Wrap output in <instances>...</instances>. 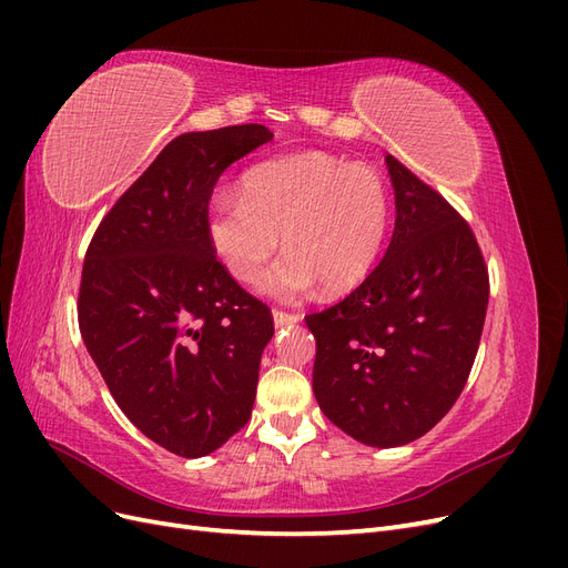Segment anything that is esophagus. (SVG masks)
I'll return each instance as SVG.
<instances>
[{
  "label": "esophagus",
  "instance_id": "esophagus-1",
  "mask_svg": "<svg viewBox=\"0 0 568 568\" xmlns=\"http://www.w3.org/2000/svg\"><path fill=\"white\" fill-rule=\"evenodd\" d=\"M301 320L298 313H286V311H274V324L286 326V324H296Z\"/></svg>",
  "mask_w": 568,
  "mask_h": 568
}]
</instances>
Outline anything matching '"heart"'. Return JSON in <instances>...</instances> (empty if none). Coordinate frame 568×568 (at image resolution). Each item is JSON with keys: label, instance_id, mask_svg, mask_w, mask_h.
<instances>
[{"label": "heart", "instance_id": "b5f03b06", "mask_svg": "<svg viewBox=\"0 0 568 568\" xmlns=\"http://www.w3.org/2000/svg\"><path fill=\"white\" fill-rule=\"evenodd\" d=\"M388 230V192L363 163L322 151L294 153L251 168L242 196L217 194L205 232L232 277L253 282L272 253L286 257L267 274L272 294L296 296L315 282L348 294L367 280Z\"/></svg>", "mask_w": 568, "mask_h": 568}]
</instances>
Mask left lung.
Returning <instances> with one entry per match:
<instances>
[{
    "label": "left lung",
    "mask_w": 568,
    "mask_h": 568,
    "mask_svg": "<svg viewBox=\"0 0 568 568\" xmlns=\"http://www.w3.org/2000/svg\"><path fill=\"white\" fill-rule=\"evenodd\" d=\"M386 163L398 215L384 261L346 298L305 315L322 412L376 448L415 440L448 415L469 379L490 294L469 222L390 153Z\"/></svg>",
    "instance_id": "1"
}]
</instances>
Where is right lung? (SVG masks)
<instances>
[{"label":"right lung","instance_id":"obj_1","mask_svg":"<svg viewBox=\"0 0 568 568\" xmlns=\"http://www.w3.org/2000/svg\"><path fill=\"white\" fill-rule=\"evenodd\" d=\"M270 140L253 123L175 136L84 253V346L125 417L180 457L217 450L253 409L274 322L220 263L205 217L220 175Z\"/></svg>","mask_w":568,"mask_h":568}]
</instances>
